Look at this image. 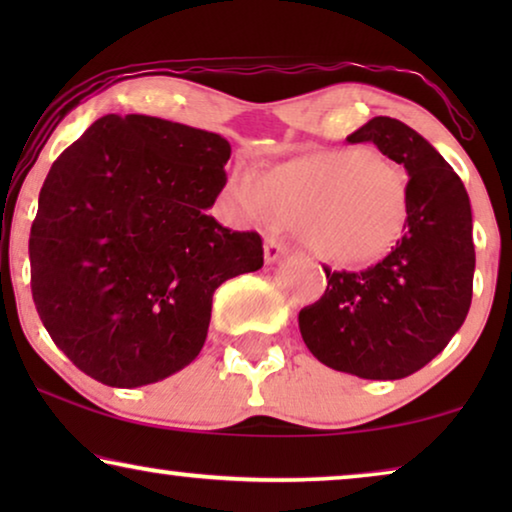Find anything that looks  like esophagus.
<instances>
[{
  "instance_id": "1",
  "label": "esophagus",
  "mask_w": 512,
  "mask_h": 512,
  "mask_svg": "<svg viewBox=\"0 0 512 512\" xmlns=\"http://www.w3.org/2000/svg\"><path fill=\"white\" fill-rule=\"evenodd\" d=\"M286 254H289V247H286L282 240H277V237H268V242H265V263L282 261Z\"/></svg>"
}]
</instances>
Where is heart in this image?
<instances>
[{"label": "heart", "instance_id": "heart-1", "mask_svg": "<svg viewBox=\"0 0 512 512\" xmlns=\"http://www.w3.org/2000/svg\"><path fill=\"white\" fill-rule=\"evenodd\" d=\"M228 195L249 221H291L312 254L340 265L387 254L410 216L405 172L375 149L305 153L261 179L237 172Z\"/></svg>", "mask_w": 512, "mask_h": 512}]
</instances>
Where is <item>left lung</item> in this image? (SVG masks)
<instances>
[{
  "label": "left lung",
  "mask_w": 512,
  "mask_h": 512,
  "mask_svg": "<svg viewBox=\"0 0 512 512\" xmlns=\"http://www.w3.org/2000/svg\"><path fill=\"white\" fill-rule=\"evenodd\" d=\"M347 142L375 144L405 167L408 226L373 268H324L328 286L300 310V335L328 368L363 380H401L443 352L471 307V200L447 160L396 118H370Z\"/></svg>",
  "instance_id": "left-lung-1"
}]
</instances>
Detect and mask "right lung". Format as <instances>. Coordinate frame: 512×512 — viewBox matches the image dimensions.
<instances>
[{
    "instance_id": "right-lung-1",
    "label": "right lung",
    "mask_w": 512,
    "mask_h": 512,
    "mask_svg": "<svg viewBox=\"0 0 512 512\" xmlns=\"http://www.w3.org/2000/svg\"><path fill=\"white\" fill-rule=\"evenodd\" d=\"M230 144L156 116L97 118L60 153L30 230L32 298L69 361L132 389L186 368L205 345L212 296L263 268V240L207 209Z\"/></svg>"
}]
</instances>
